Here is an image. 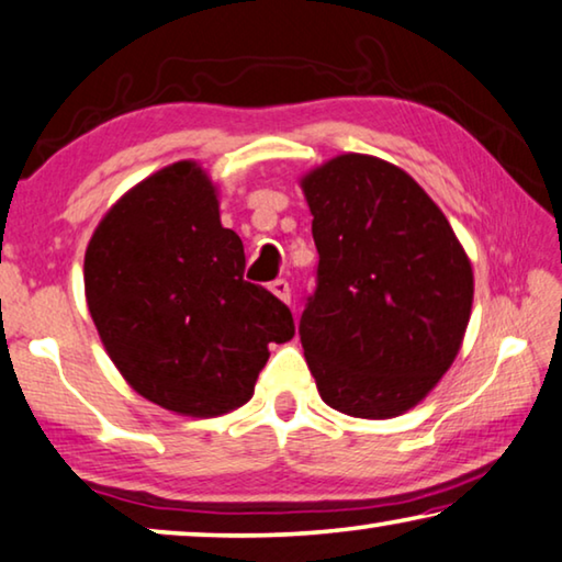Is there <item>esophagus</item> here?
<instances>
[{
	"mask_svg": "<svg viewBox=\"0 0 562 562\" xmlns=\"http://www.w3.org/2000/svg\"><path fill=\"white\" fill-rule=\"evenodd\" d=\"M271 291L276 293V296H279L281 301H291V286H289V281L286 279H276L273 283H271Z\"/></svg>",
	"mask_w": 562,
	"mask_h": 562,
	"instance_id": "1",
	"label": "esophagus"
}]
</instances>
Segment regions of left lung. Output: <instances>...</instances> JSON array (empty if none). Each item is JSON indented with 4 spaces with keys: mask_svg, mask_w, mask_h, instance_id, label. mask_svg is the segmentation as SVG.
I'll use <instances>...</instances> for the list:
<instances>
[{
    "mask_svg": "<svg viewBox=\"0 0 562 562\" xmlns=\"http://www.w3.org/2000/svg\"><path fill=\"white\" fill-rule=\"evenodd\" d=\"M301 188L318 266L299 336L318 394L349 417H396L460 351L470 258L445 213L392 162L339 155Z\"/></svg>",
    "mask_w": 562,
    "mask_h": 562,
    "instance_id": "1",
    "label": "left lung"
}]
</instances>
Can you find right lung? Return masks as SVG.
Wrapping results in <instances>:
<instances>
[{
  "label": "right lung",
  "mask_w": 562,
  "mask_h": 562,
  "mask_svg": "<svg viewBox=\"0 0 562 562\" xmlns=\"http://www.w3.org/2000/svg\"><path fill=\"white\" fill-rule=\"evenodd\" d=\"M244 269V244L221 226L215 188L195 162L158 170L112 205L85 254V293L137 394L191 417L251 400L269 344L296 329L289 306Z\"/></svg>",
  "instance_id": "1"
}]
</instances>
